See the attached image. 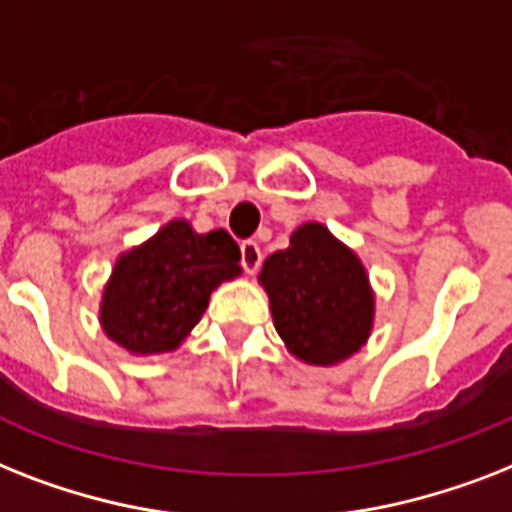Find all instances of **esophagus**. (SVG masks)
<instances>
[{
  "label": "esophagus",
  "instance_id": "34e87169",
  "mask_svg": "<svg viewBox=\"0 0 512 512\" xmlns=\"http://www.w3.org/2000/svg\"><path fill=\"white\" fill-rule=\"evenodd\" d=\"M260 263H263V252H260V244L257 242H242V265L244 270H247L249 276L252 273H257V268H260Z\"/></svg>",
  "mask_w": 512,
  "mask_h": 512
}]
</instances>
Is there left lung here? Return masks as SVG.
I'll return each mask as SVG.
<instances>
[{"instance_id": "8db88e82", "label": "left lung", "mask_w": 512, "mask_h": 512, "mask_svg": "<svg viewBox=\"0 0 512 512\" xmlns=\"http://www.w3.org/2000/svg\"><path fill=\"white\" fill-rule=\"evenodd\" d=\"M257 281L281 342L299 363L331 368L371 339L376 292L368 270L323 223H302L289 247L265 260Z\"/></svg>"}]
</instances>
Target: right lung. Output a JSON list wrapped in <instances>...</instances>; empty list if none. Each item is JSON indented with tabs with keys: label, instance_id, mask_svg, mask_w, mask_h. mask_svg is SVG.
I'll list each match as a JSON object with an SVG mask.
<instances>
[{
	"label": "right lung",
	"instance_id": "1",
	"mask_svg": "<svg viewBox=\"0 0 512 512\" xmlns=\"http://www.w3.org/2000/svg\"><path fill=\"white\" fill-rule=\"evenodd\" d=\"M242 276L239 247L226 231L197 234L173 218L147 242L120 252L102 289L99 326L136 357L178 350L223 281Z\"/></svg>",
	"mask_w": 512,
	"mask_h": 512
}]
</instances>
